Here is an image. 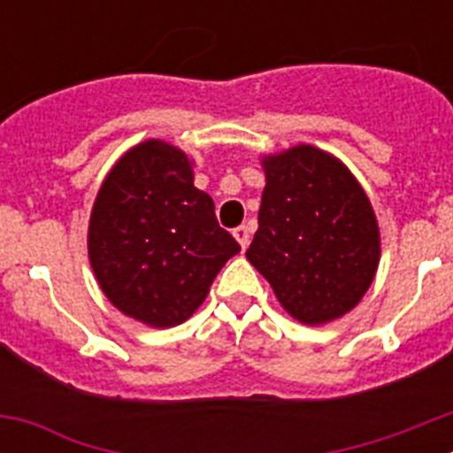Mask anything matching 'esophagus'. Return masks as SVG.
Wrapping results in <instances>:
<instances>
[{
  "label": "esophagus",
  "mask_w": 453,
  "mask_h": 453,
  "mask_svg": "<svg viewBox=\"0 0 453 453\" xmlns=\"http://www.w3.org/2000/svg\"><path fill=\"white\" fill-rule=\"evenodd\" d=\"M234 238L238 240V245L242 250H247V245H250V229L247 226H238V229H234Z\"/></svg>",
  "instance_id": "34e87169"
}]
</instances>
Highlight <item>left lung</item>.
I'll use <instances>...</instances> for the list:
<instances>
[{
    "label": "left lung",
    "instance_id": "1",
    "mask_svg": "<svg viewBox=\"0 0 453 453\" xmlns=\"http://www.w3.org/2000/svg\"><path fill=\"white\" fill-rule=\"evenodd\" d=\"M261 165L265 190L247 261L290 318L334 322L365 297L381 258L370 197L345 163L306 142Z\"/></svg>",
    "mask_w": 453,
    "mask_h": 453
}]
</instances>
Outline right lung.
Instances as JSON below:
<instances>
[{
    "instance_id": "add662e5",
    "label": "right lung",
    "mask_w": 453,
    "mask_h": 453,
    "mask_svg": "<svg viewBox=\"0 0 453 453\" xmlns=\"http://www.w3.org/2000/svg\"><path fill=\"white\" fill-rule=\"evenodd\" d=\"M190 156L150 138L124 151L99 186L88 258L106 299L151 329L186 322L224 263L240 251L219 229Z\"/></svg>"
}]
</instances>
